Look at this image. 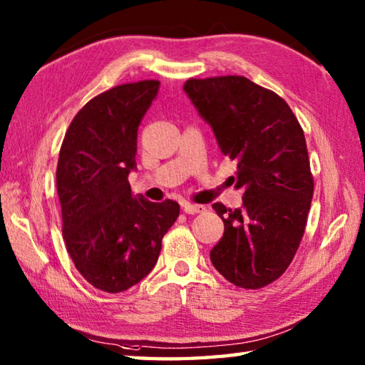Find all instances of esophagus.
<instances>
[{"label":"esophagus","instance_id":"obj_1","mask_svg":"<svg viewBox=\"0 0 365 365\" xmlns=\"http://www.w3.org/2000/svg\"><path fill=\"white\" fill-rule=\"evenodd\" d=\"M182 207H183V211L187 212V214H200V212H202L205 211V206H201V205H191V202H183L182 205Z\"/></svg>","mask_w":365,"mask_h":365}]
</instances>
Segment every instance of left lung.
Masks as SVG:
<instances>
[{"mask_svg":"<svg viewBox=\"0 0 365 365\" xmlns=\"http://www.w3.org/2000/svg\"><path fill=\"white\" fill-rule=\"evenodd\" d=\"M190 100L211 123L224 156L238 163L243 207L212 209L224 237L211 250L220 275L246 289L275 282L292 264L314 195L304 132L287 101L243 76L188 78Z\"/></svg>","mask_w":365,"mask_h":365,"instance_id":"8db88e82","label":"left lung"}]
</instances>
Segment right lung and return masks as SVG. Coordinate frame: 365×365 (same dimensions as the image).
I'll use <instances>...</instances> for the list:
<instances>
[{"label": "right lung", "mask_w": 365, "mask_h": 365, "mask_svg": "<svg viewBox=\"0 0 365 365\" xmlns=\"http://www.w3.org/2000/svg\"><path fill=\"white\" fill-rule=\"evenodd\" d=\"M158 88V80H140L91 98L61 145L56 188L66 248L83 279L106 293L125 292L150 274L180 212L172 200L135 196L128 183L138 125Z\"/></svg>", "instance_id": "obj_1"}]
</instances>
